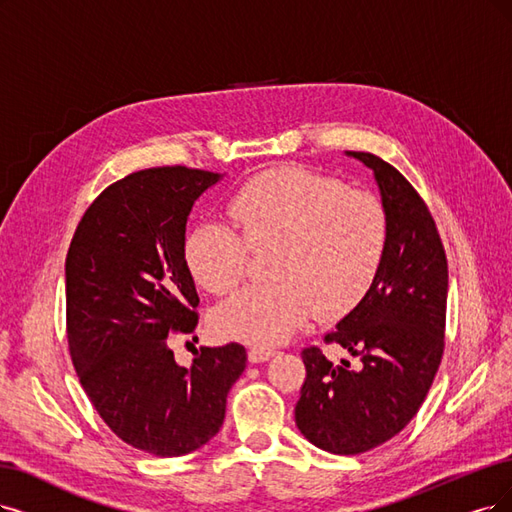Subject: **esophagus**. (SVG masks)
Returning <instances> with one entry per match:
<instances>
[{
    "instance_id": "obj_1",
    "label": "esophagus",
    "mask_w": 512,
    "mask_h": 512,
    "mask_svg": "<svg viewBox=\"0 0 512 512\" xmlns=\"http://www.w3.org/2000/svg\"><path fill=\"white\" fill-rule=\"evenodd\" d=\"M274 354H276V350L270 348V346H253L249 350V361L251 363H263V361H268V358H272Z\"/></svg>"
}]
</instances>
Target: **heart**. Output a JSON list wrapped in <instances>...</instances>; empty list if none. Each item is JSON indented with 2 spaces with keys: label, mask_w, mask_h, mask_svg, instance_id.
<instances>
[{
  "label": "heart",
  "mask_w": 512,
  "mask_h": 512,
  "mask_svg": "<svg viewBox=\"0 0 512 512\" xmlns=\"http://www.w3.org/2000/svg\"><path fill=\"white\" fill-rule=\"evenodd\" d=\"M236 227L196 225L185 238L187 268L200 287L225 295L238 287L251 251H272L266 285L236 293L215 314L223 335L255 344L289 337L316 310L344 316L361 304L382 268L388 219L363 189L301 168L266 170L227 206Z\"/></svg>",
  "instance_id": "b5f03b06"
}]
</instances>
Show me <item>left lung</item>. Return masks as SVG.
Returning a JSON list of instances; mask_svg holds the SVG:
<instances>
[{"label": "left lung", "instance_id": "obj_1", "mask_svg": "<svg viewBox=\"0 0 512 512\" xmlns=\"http://www.w3.org/2000/svg\"><path fill=\"white\" fill-rule=\"evenodd\" d=\"M367 164L382 192L388 242L369 293L325 344L361 358L333 365L318 346L301 350L306 380L295 424L316 447L356 456L396 437L418 413L445 350L447 257L426 202L392 164L348 151Z\"/></svg>", "mask_w": 512, "mask_h": 512}]
</instances>
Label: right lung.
Listing matches in <instances>:
<instances>
[{"label": "right lung", "instance_id": "right-lung-1", "mask_svg": "<svg viewBox=\"0 0 512 512\" xmlns=\"http://www.w3.org/2000/svg\"><path fill=\"white\" fill-rule=\"evenodd\" d=\"M217 173L156 166L94 198L65 259L67 344L80 384L118 439L177 458L219 432L244 346L200 348L179 367L168 339L198 327L185 223Z\"/></svg>", "mask_w": 512, "mask_h": 512}]
</instances>
